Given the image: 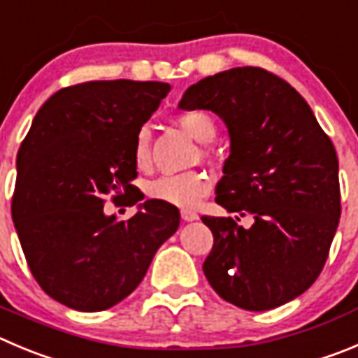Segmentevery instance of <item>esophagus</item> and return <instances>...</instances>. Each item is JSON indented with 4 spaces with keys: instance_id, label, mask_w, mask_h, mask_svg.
I'll return each instance as SVG.
<instances>
[{
    "instance_id": "1",
    "label": "esophagus",
    "mask_w": 358,
    "mask_h": 358,
    "mask_svg": "<svg viewBox=\"0 0 358 358\" xmlns=\"http://www.w3.org/2000/svg\"><path fill=\"white\" fill-rule=\"evenodd\" d=\"M182 219L185 222H192V220H198L199 215L196 212H192V210H182Z\"/></svg>"
}]
</instances>
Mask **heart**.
<instances>
[{"instance_id": "obj_1", "label": "heart", "mask_w": 358, "mask_h": 358, "mask_svg": "<svg viewBox=\"0 0 358 358\" xmlns=\"http://www.w3.org/2000/svg\"><path fill=\"white\" fill-rule=\"evenodd\" d=\"M178 123L199 143H210L217 136V125L205 111H185L178 116ZM136 168L145 171L152 164V134L146 127L138 130L132 150ZM212 182L203 171H185L164 175L148 183L146 192L152 199L168 205L194 206L210 192Z\"/></svg>"}]
</instances>
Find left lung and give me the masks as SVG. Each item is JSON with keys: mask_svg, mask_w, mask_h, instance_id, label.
Instances as JSON below:
<instances>
[{"mask_svg": "<svg viewBox=\"0 0 358 358\" xmlns=\"http://www.w3.org/2000/svg\"><path fill=\"white\" fill-rule=\"evenodd\" d=\"M180 109H208L226 123L231 146L215 201L255 219L245 229L231 217H201L213 235L203 263L210 286L245 310L302 295L341 217L336 148L307 102L275 73L236 66L190 86Z\"/></svg>", "mask_w": 358, "mask_h": 358, "instance_id": "left-lung-1", "label": "left lung"}]
</instances>
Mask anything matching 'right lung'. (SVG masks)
Returning <instances> with one entry per match:
<instances>
[{
  "instance_id": "right-lung-1",
  "label": "right lung",
  "mask_w": 358,
  "mask_h": 358,
  "mask_svg": "<svg viewBox=\"0 0 358 358\" xmlns=\"http://www.w3.org/2000/svg\"><path fill=\"white\" fill-rule=\"evenodd\" d=\"M169 90L129 79L62 88L19 148L13 224L40 288L70 309L122 302L178 229V208L157 199L139 203L129 220L103 212L109 194L129 206L145 198L132 185L134 139Z\"/></svg>"
}]
</instances>
